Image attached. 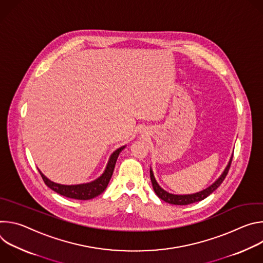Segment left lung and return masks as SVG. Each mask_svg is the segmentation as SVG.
<instances>
[{
    "mask_svg": "<svg viewBox=\"0 0 263 263\" xmlns=\"http://www.w3.org/2000/svg\"><path fill=\"white\" fill-rule=\"evenodd\" d=\"M232 156H231L226 168L223 170L221 175L211 185H209L207 189H205V190H203L199 193L191 194V195H174V194H171V193L164 191L162 187L157 183L152 168H149V177H151L154 192L161 200H163L164 202H166L168 204H173V205H189V204H193V203H196V202H200V201L204 200L205 198H207L209 195H211L217 189V187L222 183V181L224 180V178H226V176L229 172L231 161H232Z\"/></svg>",
    "mask_w": 263,
    "mask_h": 263,
    "instance_id": "left-lung-1",
    "label": "left lung"
}]
</instances>
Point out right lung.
Here are the masks:
<instances>
[{
    "instance_id": "1",
    "label": "right lung",
    "mask_w": 263,
    "mask_h": 263,
    "mask_svg": "<svg viewBox=\"0 0 263 263\" xmlns=\"http://www.w3.org/2000/svg\"><path fill=\"white\" fill-rule=\"evenodd\" d=\"M125 147H126V145H123V146L119 147L118 149H116V151L111 154L104 173L99 178H97L96 180L88 182V183L74 184V185L59 184V183L53 182L50 179H48L41 172V170H39V171H40L45 183L47 184V186L50 187L52 191L56 192L57 194L64 196L66 198H69V199H74V200H90V199L98 197L106 190V187L112 177V174H114L118 157Z\"/></svg>"
}]
</instances>
